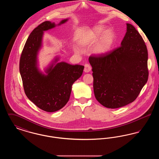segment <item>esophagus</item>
Listing matches in <instances>:
<instances>
[{"label": "esophagus", "mask_w": 159, "mask_h": 159, "mask_svg": "<svg viewBox=\"0 0 159 159\" xmlns=\"http://www.w3.org/2000/svg\"><path fill=\"white\" fill-rule=\"evenodd\" d=\"M91 70V66L88 64H86L84 65V71L86 73H89Z\"/></svg>", "instance_id": "34e87169"}]
</instances>
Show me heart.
Returning <instances> with one entry per match:
<instances>
[{"mask_svg":"<svg viewBox=\"0 0 159 159\" xmlns=\"http://www.w3.org/2000/svg\"><path fill=\"white\" fill-rule=\"evenodd\" d=\"M104 27L102 26H98L94 28L83 38L81 42L82 45L83 46L93 45L97 42L98 38L101 35L93 48V52L97 54L107 53L113 45L115 35L113 31L108 30L104 32Z\"/></svg>","mask_w":159,"mask_h":159,"instance_id":"obj_1","label":"heart"}]
</instances>
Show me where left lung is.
Returning <instances> with one entry per match:
<instances>
[{
  "mask_svg": "<svg viewBox=\"0 0 159 159\" xmlns=\"http://www.w3.org/2000/svg\"><path fill=\"white\" fill-rule=\"evenodd\" d=\"M126 25L120 46L89 58L95 97L109 108H120L134 101L148 78L147 46L134 26Z\"/></svg>",
  "mask_w": 159,
  "mask_h": 159,
  "instance_id": "1",
  "label": "left lung"
}]
</instances>
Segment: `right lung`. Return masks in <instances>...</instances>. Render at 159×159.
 I'll use <instances>...</instances> for the list:
<instances>
[{"instance_id": "add662e5", "label": "right lung", "mask_w": 159, "mask_h": 159, "mask_svg": "<svg viewBox=\"0 0 159 159\" xmlns=\"http://www.w3.org/2000/svg\"><path fill=\"white\" fill-rule=\"evenodd\" d=\"M67 21V19L62 20L59 25ZM55 27V23L46 21L32 31L20 61V72L26 96L39 108L47 112L58 111L67 103L72 84L82 76L84 69L83 66L61 62L48 68L47 75L38 70L37 55L43 31Z\"/></svg>"}]
</instances>
